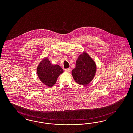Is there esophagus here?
Listing matches in <instances>:
<instances>
[{
	"label": "esophagus",
	"instance_id": "1",
	"mask_svg": "<svg viewBox=\"0 0 133 133\" xmlns=\"http://www.w3.org/2000/svg\"><path fill=\"white\" fill-rule=\"evenodd\" d=\"M65 71L66 72H69L71 71V68H69L65 69Z\"/></svg>",
	"mask_w": 133,
	"mask_h": 133
}]
</instances>
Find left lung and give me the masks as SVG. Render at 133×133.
Wrapping results in <instances>:
<instances>
[{"label": "left lung", "mask_w": 133, "mask_h": 133, "mask_svg": "<svg viewBox=\"0 0 133 133\" xmlns=\"http://www.w3.org/2000/svg\"><path fill=\"white\" fill-rule=\"evenodd\" d=\"M96 71L97 66L95 61L88 53L84 52L78 57L76 68L72 69V74L77 83L86 85L94 79Z\"/></svg>", "instance_id": "left-lung-1"}]
</instances>
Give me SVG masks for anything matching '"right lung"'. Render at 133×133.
<instances>
[{
  "mask_svg": "<svg viewBox=\"0 0 133 133\" xmlns=\"http://www.w3.org/2000/svg\"><path fill=\"white\" fill-rule=\"evenodd\" d=\"M36 72L43 84L52 87L56 84L58 77L63 72V70L59 65L52 64L48 58H44L37 66Z\"/></svg>",
  "mask_w": 133,
  "mask_h": 133,
  "instance_id": "right-lung-1",
  "label": "right lung"
}]
</instances>
